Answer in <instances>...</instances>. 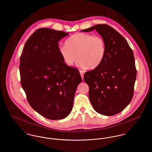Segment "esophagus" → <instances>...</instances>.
I'll use <instances>...</instances> for the list:
<instances>
[{"label": "esophagus", "mask_w": 152, "mask_h": 152, "mask_svg": "<svg viewBox=\"0 0 152 152\" xmlns=\"http://www.w3.org/2000/svg\"><path fill=\"white\" fill-rule=\"evenodd\" d=\"M80 72L81 76V77H82V79L83 80V78H84V72H83V71H80Z\"/></svg>", "instance_id": "34e87169"}]
</instances>
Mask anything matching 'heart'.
Masks as SVG:
<instances>
[{
    "mask_svg": "<svg viewBox=\"0 0 152 152\" xmlns=\"http://www.w3.org/2000/svg\"><path fill=\"white\" fill-rule=\"evenodd\" d=\"M59 47V53L66 65H73L78 58L81 68L94 69L100 65L107 54L104 39L99 35L77 33Z\"/></svg>",
    "mask_w": 152,
    "mask_h": 152,
    "instance_id": "b5f03b06",
    "label": "heart"
}]
</instances>
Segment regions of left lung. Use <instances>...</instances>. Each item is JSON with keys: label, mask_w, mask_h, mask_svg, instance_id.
Returning <instances> with one entry per match:
<instances>
[{"label": "left lung", "mask_w": 152, "mask_h": 152, "mask_svg": "<svg viewBox=\"0 0 152 152\" xmlns=\"http://www.w3.org/2000/svg\"><path fill=\"white\" fill-rule=\"evenodd\" d=\"M95 29L105 42L107 54L100 65L85 73L84 80L96 112L112 116L122 111L132 99L137 74L134 54L126 40L109 25L96 24L81 31Z\"/></svg>", "instance_id": "8db88e82"}]
</instances>
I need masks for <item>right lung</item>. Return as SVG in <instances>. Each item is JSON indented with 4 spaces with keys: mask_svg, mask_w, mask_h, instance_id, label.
<instances>
[{
    "mask_svg": "<svg viewBox=\"0 0 152 152\" xmlns=\"http://www.w3.org/2000/svg\"><path fill=\"white\" fill-rule=\"evenodd\" d=\"M69 34L40 28L26 42L20 58V83L31 108L44 118L58 120L71 112L82 78L59 53L58 42Z\"/></svg>",
    "mask_w": 152,
    "mask_h": 152,
    "instance_id": "add662e5",
    "label": "right lung"
}]
</instances>
